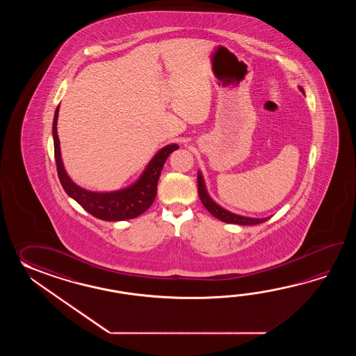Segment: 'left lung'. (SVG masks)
I'll return each instance as SVG.
<instances>
[{"label":"left lung","mask_w":356,"mask_h":356,"mask_svg":"<svg viewBox=\"0 0 356 356\" xmlns=\"http://www.w3.org/2000/svg\"><path fill=\"white\" fill-rule=\"evenodd\" d=\"M299 89H300V91H304L302 88H299ZM197 184H198V196H200L202 204L206 207V210L213 215L215 218H218L224 222L238 224V225H256V224H261V222H265L266 220H268L267 218H264V219L245 218V216H241V215H236V213H233V212L222 209L215 201H212L211 197L209 196V193L206 191V186H204V177L201 175V172L197 173Z\"/></svg>","instance_id":"obj_1"}]
</instances>
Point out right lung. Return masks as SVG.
I'll list each match as a JSON object with an SVG mask.
<instances>
[{
    "instance_id": "1",
    "label": "right lung",
    "mask_w": 356,
    "mask_h": 356,
    "mask_svg": "<svg viewBox=\"0 0 356 356\" xmlns=\"http://www.w3.org/2000/svg\"><path fill=\"white\" fill-rule=\"evenodd\" d=\"M60 106L56 108L54 118V158L60 184L68 196L72 197L85 211L106 221H121L135 219L152 206L156 197V187L163 165L178 145H168L163 147L149 163L143 175L127 188L114 192H91L81 188L68 177L60 159V138L57 135V120Z\"/></svg>"
}]
</instances>
